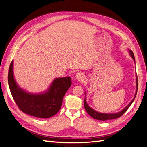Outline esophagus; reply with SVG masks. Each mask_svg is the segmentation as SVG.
<instances>
[{
  "label": "esophagus",
  "instance_id": "1",
  "mask_svg": "<svg viewBox=\"0 0 147 147\" xmlns=\"http://www.w3.org/2000/svg\"><path fill=\"white\" fill-rule=\"evenodd\" d=\"M76 78L79 81H83L85 79V76L81 73H78L76 74Z\"/></svg>",
  "mask_w": 147,
  "mask_h": 147
}]
</instances>
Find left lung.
<instances>
[{
	"label": "left lung",
	"mask_w": 147,
	"mask_h": 147,
	"mask_svg": "<svg viewBox=\"0 0 147 147\" xmlns=\"http://www.w3.org/2000/svg\"><path fill=\"white\" fill-rule=\"evenodd\" d=\"M129 53H130V55L131 56V57L133 58V59L135 60V57H134V53L132 52L131 51H129ZM136 89H138V78L136 77ZM136 93H137V90L136 91V94H135V98H134V100H133L131 103H129L127 107H125L123 110L122 111H121L119 113H114V114H105V113H98L96 111L93 110V109L91 108L88 105V104L86 103V99L84 98V108L85 110H86V112L88 113V114H89L92 118H93L94 119H96V120H101V121H106V120H113V119H116V118H118L119 117H121V116L123 115L127 111V110L128 109V108L129 107V106H130L133 101H134L135 96L136 95Z\"/></svg>",
	"instance_id": "8db88e82"
}]
</instances>
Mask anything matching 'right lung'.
Instances as JSON below:
<instances>
[{
	"instance_id": "1",
	"label": "right lung",
	"mask_w": 147,
	"mask_h": 147,
	"mask_svg": "<svg viewBox=\"0 0 147 147\" xmlns=\"http://www.w3.org/2000/svg\"><path fill=\"white\" fill-rule=\"evenodd\" d=\"M13 62L10 64L8 83L16 104L20 111L36 118H47L59 111L64 94L71 85L70 77L59 78L54 80L46 93L32 94L20 89L13 79Z\"/></svg>"
}]
</instances>
